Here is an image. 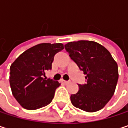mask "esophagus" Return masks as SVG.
Segmentation results:
<instances>
[{"label": "esophagus", "instance_id": "esophagus-1", "mask_svg": "<svg viewBox=\"0 0 128 128\" xmlns=\"http://www.w3.org/2000/svg\"><path fill=\"white\" fill-rule=\"evenodd\" d=\"M62 83H64V84H66L70 83V81H65V80H62Z\"/></svg>", "mask_w": 128, "mask_h": 128}]
</instances>
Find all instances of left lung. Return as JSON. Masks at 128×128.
Here are the masks:
<instances>
[{"label": "left lung", "instance_id": "obj_1", "mask_svg": "<svg viewBox=\"0 0 128 128\" xmlns=\"http://www.w3.org/2000/svg\"><path fill=\"white\" fill-rule=\"evenodd\" d=\"M70 58L86 75V83L70 96L73 106L86 112L102 109L114 94L118 78L117 64L110 52L91 40L69 42L64 45Z\"/></svg>", "mask_w": 128, "mask_h": 128}]
</instances>
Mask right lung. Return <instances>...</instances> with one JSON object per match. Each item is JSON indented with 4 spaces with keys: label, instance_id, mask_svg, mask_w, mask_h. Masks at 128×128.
Instances as JSON below:
<instances>
[{
    "label": "right lung",
    "instance_id": "add662e5",
    "mask_svg": "<svg viewBox=\"0 0 128 128\" xmlns=\"http://www.w3.org/2000/svg\"><path fill=\"white\" fill-rule=\"evenodd\" d=\"M63 49L60 43L40 44L26 50L11 65L12 92L24 108L36 110L52 102L60 84L44 76L46 70L52 69L55 55Z\"/></svg>",
    "mask_w": 128,
    "mask_h": 128
}]
</instances>
